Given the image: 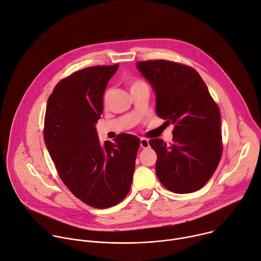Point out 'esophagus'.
Wrapping results in <instances>:
<instances>
[{
  "mask_svg": "<svg viewBox=\"0 0 261 261\" xmlns=\"http://www.w3.org/2000/svg\"><path fill=\"white\" fill-rule=\"evenodd\" d=\"M140 146H141V148H148L150 145H149V141L147 140V139H144V138H142L141 140H140Z\"/></svg>",
  "mask_w": 261,
  "mask_h": 261,
  "instance_id": "34e87169",
  "label": "esophagus"
}]
</instances>
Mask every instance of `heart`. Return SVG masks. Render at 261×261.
<instances>
[{
  "label": "heart",
  "mask_w": 261,
  "mask_h": 261,
  "mask_svg": "<svg viewBox=\"0 0 261 261\" xmlns=\"http://www.w3.org/2000/svg\"><path fill=\"white\" fill-rule=\"evenodd\" d=\"M127 84H128V87H129L130 91H132V90H134L135 88H137V87H139V86H141V85H143V84H145V83H144L143 81L139 80V79H130V80L127 81ZM111 93H112V92H111L110 89L105 92V95H103V102L107 103V102L109 101L110 96H111Z\"/></svg>",
  "instance_id": "heart-1"
}]
</instances>
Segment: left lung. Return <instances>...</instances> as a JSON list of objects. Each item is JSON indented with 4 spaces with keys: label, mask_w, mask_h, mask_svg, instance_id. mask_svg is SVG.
Listing matches in <instances>:
<instances>
[{
    "label": "left lung",
    "mask_w": 261,
    "mask_h": 261,
    "mask_svg": "<svg viewBox=\"0 0 261 261\" xmlns=\"http://www.w3.org/2000/svg\"><path fill=\"white\" fill-rule=\"evenodd\" d=\"M137 68L156 95L159 117L173 124V144L152 139L158 154L155 172L176 193L200 189L216 171L222 155L221 117L209 89L192 68L164 60L138 62Z\"/></svg>",
    "instance_id": "1"
}]
</instances>
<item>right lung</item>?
I'll use <instances>...</instances> for the list:
<instances>
[{"instance_id":"1","label":"right lung","mask_w":261,"mask_h":261,"mask_svg":"<svg viewBox=\"0 0 261 261\" xmlns=\"http://www.w3.org/2000/svg\"><path fill=\"white\" fill-rule=\"evenodd\" d=\"M118 65L77 71L60 81L50 94L44 141L59 176L86 204L106 209L128 193L140 140L120 134L115 143L100 144L95 123L102 113V95Z\"/></svg>"}]
</instances>
